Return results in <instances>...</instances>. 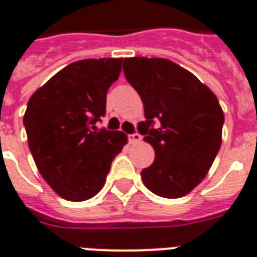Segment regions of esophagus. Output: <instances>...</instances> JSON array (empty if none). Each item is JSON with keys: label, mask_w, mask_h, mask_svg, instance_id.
I'll return each mask as SVG.
<instances>
[{"label": "esophagus", "mask_w": 257, "mask_h": 257, "mask_svg": "<svg viewBox=\"0 0 257 257\" xmlns=\"http://www.w3.org/2000/svg\"><path fill=\"white\" fill-rule=\"evenodd\" d=\"M128 139H130L131 143H139L141 142V139H142V137L139 134H131L128 135Z\"/></svg>", "instance_id": "34e87169"}]
</instances>
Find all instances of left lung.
I'll use <instances>...</instances> for the list:
<instances>
[{"mask_svg":"<svg viewBox=\"0 0 257 257\" xmlns=\"http://www.w3.org/2000/svg\"><path fill=\"white\" fill-rule=\"evenodd\" d=\"M123 72L143 101V141L156 151L141 177L150 192L180 198L204 180L222 141L224 112L208 85L168 59L127 57ZM160 120L158 129L150 124Z\"/></svg>","mask_w":257,"mask_h":257,"instance_id":"left-lung-1","label":"left lung"}]
</instances>
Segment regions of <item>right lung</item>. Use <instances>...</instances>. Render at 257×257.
Instances as JSON below:
<instances>
[{"label": "right lung", "mask_w": 257, "mask_h": 257, "mask_svg": "<svg viewBox=\"0 0 257 257\" xmlns=\"http://www.w3.org/2000/svg\"><path fill=\"white\" fill-rule=\"evenodd\" d=\"M123 59L75 61L40 87L24 115L28 145L40 174L64 200L80 202L100 192L111 162L127 143L122 131H97L107 91Z\"/></svg>", "instance_id": "1"}]
</instances>
